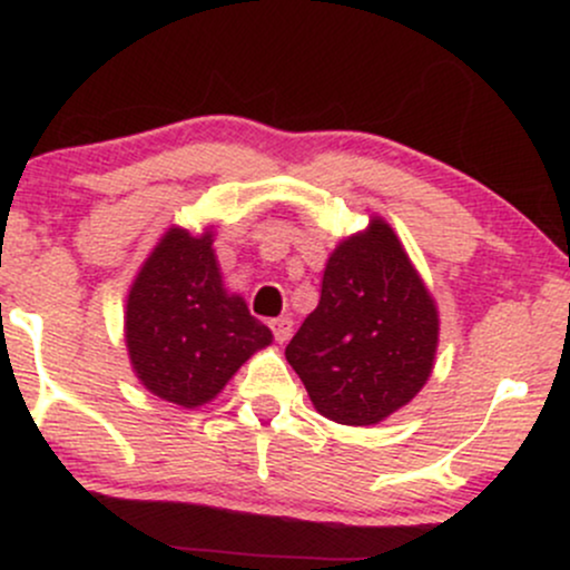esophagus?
Segmentation results:
<instances>
[{
  "label": "esophagus",
  "instance_id": "1",
  "mask_svg": "<svg viewBox=\"0 0 570 570\" xmlns=\"http://www.w3.org/2000/svg\"><path fill=\"white\" fill-rule=\"evenodd\" d=\"M271 330H273V337H276V343L284 345L286 340L292 337V332H294V322H292V318H286V316L273 318V322H271Z\"/></svg>",
  "mask_w": 570,
  "mask_h": 570
}]
</instances>
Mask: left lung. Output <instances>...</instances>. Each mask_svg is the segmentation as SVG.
<instances>
[{
    "label": "left lung",
    "mask_w": 570,
    "mask_h": 570,
    "mask_svg": "<svg viewBox=\"0 0 570 570\" xmlns=\"http://www.w3.org/2000/svg\"><path fill=\"white\" fill-rule=\"evenodd\" d=\"M440 343L434 297L381 217L330 254L322 299L286 345L313 407L343 426H375L429 381Z\"/></svg>",
    "instance_id": "obj_1"
}]
</instances>
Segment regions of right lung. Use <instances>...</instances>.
<instances>
[{
  "label": "right lung",
  "mask_w": 570,
  "mask_h": 570,
  "mask_svg": "<svg viewBox=\"0 0 570 570\" xmlns=\"http://www.w3.org/2000/svg\"><path fill=\"white\" fill-rule=\"evenodd\" d=\"M214 233L168 227L128 292L126 345L147 391L179 407L212 402L271 330L227 294Z\"/></svg>",
  "instance_id": "1"
}]
</instances>
